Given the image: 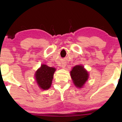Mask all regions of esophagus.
Wrapping results in <instances>:
<instances>
[{
  "mask_svg": "<svg viewBox=\"0 0 122 122\" xmlns=\"http://www.w3.org/2000/svg\"><path fill=\"white\" fill-rule=\"evenodd\" d=\"M62 67L63 68H65V65H62Z\"/></svg>",
  "mask_w": 122,
  "mask_h": 122,
  "instance_id": "esophagus-1",
  "label": "esophagus"
}]
</instances>
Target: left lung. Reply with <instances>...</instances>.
<instances>
[{"label":"left lung","instance_id":"1","mask_svg":"<svg viewBox=\"0 0 122 122\" xmlns=\"http://www.w3.org/2000/svg\"><path fill=\"white\" fill-rule=\"evenodd\" d=\"M71 76L74 84L77 88H81L88 79V73L81 65H76L73 68Z\"/></svg>","mask_w":122,"mask_h":122}]
</instances>
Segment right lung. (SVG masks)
<instances>
[{
	"instance_id": "right-lung-1",
	"label": "right lung",
	"mask_w": 122,
	"mask_h": 122,
	"mask_svg": "<svg viewBox=\"0 0 122 122\" xmlns=\"http://www.w3.org/2000/svg\"><path fill=\"white\" fill-rule=\"evenodd\" d=\"M56 69L46 65H42L36 73V81L42 89H48L50 87Z\"/></svg>"
}]
</instances>
